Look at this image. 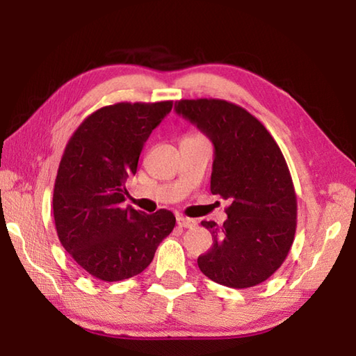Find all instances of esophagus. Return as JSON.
Segmentation results:
<instances>
[{"label": "esophagus", "mask_w": 356, "mask_h": 356, "mask_svg": "<svg viewBox=\"0 0 356 356\" xmlns=\"http://www.w3.org/2000/svg\"><path fill=\"white\" fill-rule=\"evenodd\" d=\"M176 220H177V225L180 226V228H193V226H195V220H193V218L177 216Z\"/></svg>", "instance_id": "esophagus-1"}]
</instances>
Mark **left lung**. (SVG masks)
<instances>
[{
  "mask_svg": "<svg viewBox=\"0 0 356 356\" xmlns=\"http://www.w3.org/2000/svg\"><path fill=\"white\" fill-rule=\"evenodd\" d=\"M213 142L211 193L229 200L218 226L203 220L213 246L200 255V270L213 282L245 289L282 266L297 228V195L282 149L259 119L222 99L174 104Z\"/></svg>",
  "mask_w": 356,
  "mask_h": 356,
  "instance_id": "1",
  "label": "left lung"
}]
</instances>
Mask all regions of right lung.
Masks as SVG:
<instances>
[{"label":"right lung","instance_id":"obj_1","mask_svg":"<svg viewBox=\"0 0 356 356\" xmlns=\"http://www.w3.org/2000/svg\"><path fill=\"white\" fill-rule=\"evenodd\" d=\"M171 108L172 101L102 107L64 149L53 190L58 237L73 260L102 282L140 274L176 225L171 211L145 214L122 207L143 143Z\"/></svg>","mask_w":356,"mask_h":356}]
</instances>
